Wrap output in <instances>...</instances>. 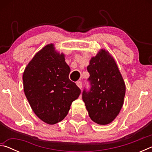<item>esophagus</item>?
Returning <instances> with one entry per match:
<instances>
[{"label":"esophagus","mask_w":152,"mask_h":152,"mask_svg":"<svg viewBox=\"0 0 152 152\" xmlns=\"http://www.w3.org/2000/svg\"><path fill=\"white\" fill-rule=\"evenodd\" d=\"M76 85L78 86L80 88H82V82L80 81H78L76 82Z\"/></svg>","instance_id":"1"}]
</instances>
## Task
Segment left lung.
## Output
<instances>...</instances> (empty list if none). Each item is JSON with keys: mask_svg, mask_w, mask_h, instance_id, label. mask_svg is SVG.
<instances>
[{"mask_svg": "<svg viewBox=\"0 0 152 152\" xmlns=\"http://www.w3.org/2000/svg\"><path fill=\"white\" fill-rule=\"evenodd\" d=\"M87 70L91 90H84L82 99L92 121L99 125L111 123L124 102L126 87L115 59L101 49L92 57Z\"/></svg>", "mask_w": 152, "mask_h": 152, "instance_id": "1", "label": "left lung"}]
</instances>
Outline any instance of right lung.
<instances>
[{"mask_svg":"<svg viewBox=\"0 0 152 152\" xmlns=\"http://www.w3.org/2000/svg\"><path fill=\"white\" fill-rule=\"evenodd\" d=\"M70 72L65 55L53 43L38 51L25 69V96L35 114L47 124L62 121L80 94V89L69 79Z\"/></svg>","mask_w":152,"mask_h":152,"instance_id":"1","label":"right lung"}]
</instances>
